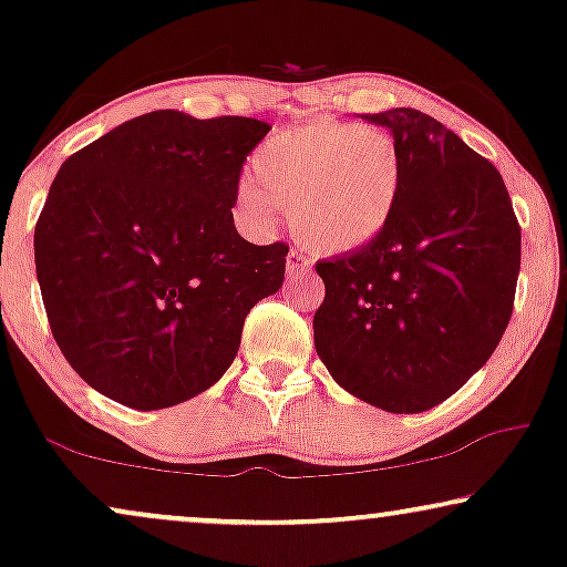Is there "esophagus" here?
Returning a JSON list of instances; mask_svg holds the SVG:
<instances>
[{
  "mask_svg": "<svg viewBox=\"0 0 567 567\" xmlns=\"http://www.w3.org/2000/svg\"><path fill=\"white\" fill-rule=\"evenodd\" d=\"M309 268H312V266H309V258L305 255V250H299V247H291L289 255H286V276L297 278L301 274H307Z\"/></svg>",
  "mask_w": 567,
  "mask_h": 567,
  "instance_id": "1",
  "label": "esophagus"
}]
</instances>
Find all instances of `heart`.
Returning <instances> with one entry per match:
<instances>
[{
	"label": "heart",
	"mask_w": 567,
	"mask_h": 567,
	"mask_svg": "<svg viewBox=\"0 0 567 567\" xmlns=\"http://www.w3.org/2000/svg\"><path fill=\"white\" fill-rule=\"evenodd\" d=\"M402 190V154L382 128L307 123L278 131L252 154V175L237 185V208L268 229L289 206L291 229L309 250L348 255L390 227Z\"/></svg>",
	"instance_id": "b5f03b06"
}]
</instances>
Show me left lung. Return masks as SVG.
<instances>
[{
	"instance_id": "1",
	"label": "left lung",
	"mask_w": 567,
	"mask_h": 567,
	"mask_svg": "<svg viewBox=\"0 0 567 567\" xmlns=\"http://www.w3.org/2000/svg\"><path fill=\"white\" fill-rule=\"evenodd\" d=\"M402 154L390 227L317 262L315 348L330 377L386 413H425L485 367L514 312L522 229L503 177L413 107L363 115Z\"/></svg>"
}]
</instances>
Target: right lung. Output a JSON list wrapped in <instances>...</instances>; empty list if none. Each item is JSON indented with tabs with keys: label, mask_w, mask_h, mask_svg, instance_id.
<instances>
[{
	"label": "right lung",
	"mask_w": 567,
	"mask_h": 567,
	"mask_svg": "<svg viewBox=\"0 0 567 567\" xmlns=\"http://www.w3.org/2000/svg\"><path fill=\"white\" fill-rule=\"evenodd\" d=\"M268 131L154 111L61 165L35 224V276L53 340L92 390L162 410L231 367L289 252L247 243L231 216L239 169Z\"/></svg>",
	"instance_id": "1"
}]
</instances>
